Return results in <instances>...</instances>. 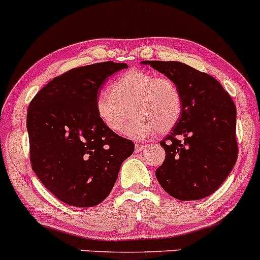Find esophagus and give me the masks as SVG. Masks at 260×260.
Returning a JSON list of instances; mask_svg holds the SVG:
<instances>
[{"mask_svg":"<svg viewBox=\"0 0 260 260\" xmlns=\"http://www.w3.org/2000/svg\"><path fill=\"white\" fill-rule=\"evenodd\" d=\"M146 148V146L144 144H136L135 145V152H141Z\"/></svg>","mask_w":260,"mask_h":260,"instance_id":"1","label":"esophagus"}]
</instances>
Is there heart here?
Here are the masks:
<instances>
[{
    "mask_svg": "<svg viewBox=\"0 0 260 260\" xmlns=\"http://www.w3.org/2000/svg\"><path fill=\"white\" fill-rule=\"evenodd\" d=\"M182 94L169 77L131 70L112 86V93L101 92L95 98L99 120L109 130L119 133L134 113V120L125 127L124 135L144 139L156 130L166 134L173 129L182 115Z\"/></svg>",
    "mask_w": 260,
    "mask_h": 260,
    "instance_id": "1",
    "label": "heart"
}]
</instances>
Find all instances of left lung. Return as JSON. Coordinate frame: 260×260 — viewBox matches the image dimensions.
<instances>
[{
	"instance_id": "obj_1",
	"label": "left lung",
	"mask_w": 260,
	"mask_h": 260,
	"mask_svg": "<svg viewBox=\"0 0 260 260\" xmlns=\"http://www.w3.org/2000/svg\"><path fill=\"white\" fill-rule=\"evenodd\" d=\"M177 83L182 115L159 142L158 183L178 200H199L220 188L237 161L236 106L212 76L178 61H142Z\"/></svg>"
}]
</instances>
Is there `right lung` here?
I'll list each match as a JSON object with an SVG mask.
<instances>
[{
	"instance_id": "right-lung-1",
	"label": "right lung",
	"mask_w": 260,
	"mask_h": 260,
	"mask_svg": "<svg viewBox=\"0 0 260 260\" xmlns=\"http://www.w3.org/2000/svg\"><path fill=\"white\" fill-rule=\"evenodd\" d=\"M126 63L77 67L57 76L31 99L27 112L30 163L43 185L77 208L101 204L135 145L99 120L95 98Z\"/></svg>"
}]
</instances>
